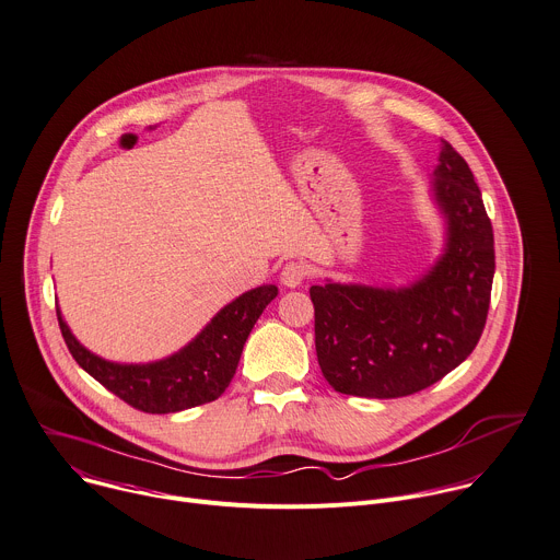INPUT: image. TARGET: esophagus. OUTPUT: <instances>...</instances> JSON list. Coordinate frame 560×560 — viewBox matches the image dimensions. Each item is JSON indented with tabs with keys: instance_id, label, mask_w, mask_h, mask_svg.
Returning <instances> with one entry per match:
<instances>
[{
	"instance_id": "1",
	"label": "esophagus",
	"mask_w": 560,
	"mask_h": 560,
	"mask_svg": "<svg viewBox=\"0 0 560 560\" xmlns=\"http://www.w3.org/2000/svg\"><path fill=\"white\" fill-rule=\"evenodd\" d=\"M306 268H303L299 261H288L283 268H281V283L288 285V288H296L301 285V281L306 279Z\"/></svg>"
}]
</instances>
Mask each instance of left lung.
Segmentation results:
<instances>
[{"label":"left lung","mask_w":560,"mask_h":560,"mask_svg":"<svg viewBox=\"0 0 560 560\" xmlns=\"http://www.w3.org/2000/svg\"><path fill=\"white\" fill-rule=\"evenodd\" d=\"M440 142L433 194L448 241L435 268L401 290L311 288L317 360L337 393L390 399L424 390L460 366L485 330L493 230L467 161Z\"/></svg>","instance_id":"8db88e82"}]
</instances>
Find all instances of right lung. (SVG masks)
<instances>
[{
    "instance_id": "obj_1",
    "label": "right lung",
    "mask_w": 560,
    "mask_h": 560,
    "mask_svg": "<svg viewBox=\"0 0 560 560\" xmlns=\"http://www.w3.org/2000/svg\"><path fill=\"white\" fill-rule=\"evenodd\" d=\"M275 296L277 285H261L241 294L189 346L163 362L144 366H125L95 358L78 343L60 313L58 322L73 360L93 380L133 409L163 416L221 397L236 373L249 330Z\"/></svg>"
}]
</instances>
